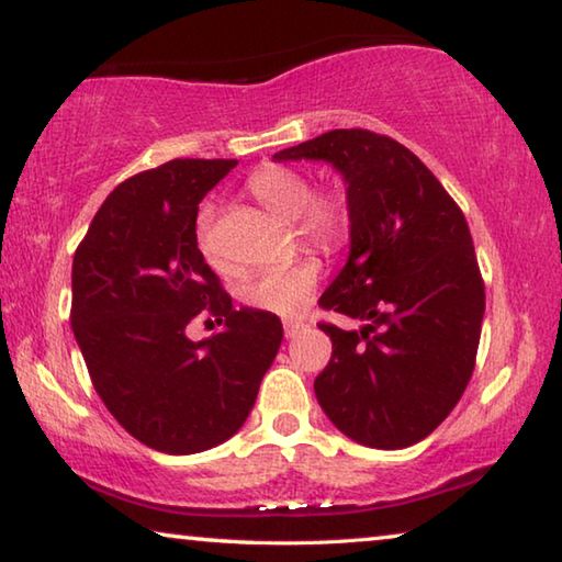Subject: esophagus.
I'll return each instance as SVG.
<instances>
[{
	"instance_id": "esophagus-1",
	"label": "esophagus",
	"mask_w": 562,
	"mask_h": 562,
	"mask_svg": "<svg viewBox=\"0 0 562 562\" xmlns=\"http://www.w3.org/2000/svg\"><path fill=\"white\" fill-rule=\"evenodd\" d=\"M304 329V322H284V337L294 339Z\"/></svg>"
}]
</instances>
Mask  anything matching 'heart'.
<instances>
[{"instance_id": "heart-1", "label": "heart", "mask_w": 562, "mask_h": 562, "mask_svg": "<svg viewBox=\"0 0 562 562\" xmlns=\"http://www.w3.org/2000/svg\"><path fill=\"white\" fill-rule=\"evenodd\" d=\"M247 188L255 201L268 207L270 213L284 217V221H297V235L304 243L322 247V250H335L349 233V207L345 198L337 193H317L312 195L310 180L300 170L284 166H265L247 180ZM213 211L201 207L195 217V240L203 258L217 265V255L213 237ZM322 278V265L315 258H302L288 268L265 270L252 274L250 280L240 284V302L250 310L268 312L278 317H297L310 307L315 297L317 284Z\"/></svg>"}]
</instances>
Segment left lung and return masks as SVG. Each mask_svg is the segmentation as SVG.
Listing matches in <instances>:
<instances>
[{
	"label": "left lung",
	"mask_w": 562,
	"mask_h": 562,
	"mask_svg": "<svg viewBox=\"0 0 562 562\" xmlns=\"http://www.w3.org/2000/svg\"><path fill=\"white\" fill-rule=\"evenodd\" d=\"M325 160L345 178L349 258L319 307L331 359L315 379L329 422L369 449H406L459 404L473 374L486 292L461 207L406 146L337 128L272 160Z\"/></svg>",
	"instance_id": "obj_1"
}]
</instances>
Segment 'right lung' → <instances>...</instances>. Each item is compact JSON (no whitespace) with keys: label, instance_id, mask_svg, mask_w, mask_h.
Instances as JSON below:
<instances>
[{"label":"right lung","instance_id":"obj_1","mask_svg":"<svg viewBox=\"0 0 562 562\" xmlns=\"http://www.w3.org/2000/svg\"><path fill=\"white\" fill-rule=\"evenodd\" d=\"M237 160L176 158L113 190L76 247L71 329L93 389L150 449L186 456L231 439L282 341L280 317L235 310L195 240L198 203ZM201 311L224 329L203 342Z\"/></svg>","mask_w":562,"mask_h":562}]
</instances>
